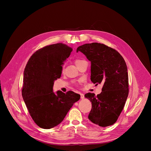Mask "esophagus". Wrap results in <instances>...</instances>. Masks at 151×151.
<instances>
[{
    "label": "esophagus",
    "instance_id": "obj_1",
    "mask_svg": "<svg viewBox=\"0 0 151 151\" xmlns=\"http://www.w3.org/2000/svg\"><path fill=\"white\" fill-rule=\"evenodd\" d=\"M80 95H81V99H84V94H82V93H81Z\"/></svg>",
    "mask_w": 151,
    "mask_h": 151
}]
</instances>
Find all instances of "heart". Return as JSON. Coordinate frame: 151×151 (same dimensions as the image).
Here are the masks:
<instances>
[{
  "mask_svg": "<svg viewBox=\"0 0 151 151\" xmlns=\"http://www.w3.org/2000/svg\"><path fill=\"white\" fill-rule=\"evenodd\" d=\"M83 60H79V59H76V60H75V64H76V65L77 66V65H78V64L81 62V61H82Z\"/></svg>",
  "mask_w": 151,
  "mask_h": 151,
  "instance_id": "1",
  "label": "heart"
}]
</instances>
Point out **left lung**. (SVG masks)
Masks as SVG:
<instances>
[{
	"instance_id": "left-lung-1",
	"label": "left lung",
	"mask_w": 151,
	"mask_h": 151,
	"mask_svg": "<svg viewBox=\"0 0 151 151\" xmlns=\"http://www.w3.org/2000/svg\"><path fill=\"white\" fill-rule=\"evenodd\" d=\"M78 51L91 61V81L96 85L103 84L100 94H85L92 104L88 119L103 127L113 125L120 115L128 95L125 61L117 51L100 43L82 45L77 48Z\"/></svg>"
}]
</instances>
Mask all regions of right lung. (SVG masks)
<instances>
[{
  "label": "right lung",
  "instance_id": "obj_1",
  "mask_svg": "<svg viewBox=\"0 0 151 151\" xmlns=\"http://www.w3.org/2000/svg\"><path fill=\"white\" fill-rule=\"evenodd\" d=\"M72 48L62 43L43 47L29 58L24 71L22 96L30 116L40 128L60 124L81 96L72 91L53 92L54 82L61 77L62 65Z\"/></svg>",
  "mask_w": 151,
  "mask_h": 151
}]
</instances>
